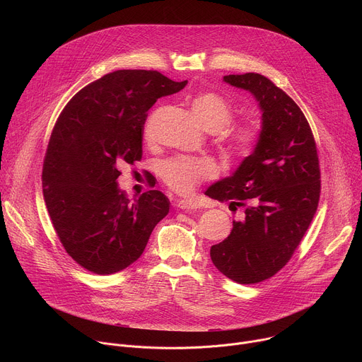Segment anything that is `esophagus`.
<instances>
[{"mask_svg":"<svg viewBox=\"0 0 362 362\" xmlns=\"http://www.w3.org/2000/svg\"><path fill=\"white\" fill-rule=\"evenodd\" d=\"M176 206L182 211H196L199 209V203L192 199H179L176 202Z\"/></svg>","mask_w":362,"mask_h":362,"instance_id":"1","label":"esophagus"}]
</instances>
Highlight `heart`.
I'll return each instance as SVG.
<instances>
[{"mask_svg":"<svg viewBox=\"0 0 362 362\" xmlns=\"http://www.w3.org/2000/svg\"><path fill=\"white\" fill-rule=\"evenodd\" d=\"M192 112L199 124L211 133H221L233 119L229 101L218 93H203L192 103ZM261 127L256 122H243L232 127L228 134V147L232 156L245 158L253 150L259 139ZM216 169L208 160L175 158L159 165V176L163 183L177 192L190 193L199 183L214 177Z\"/></svg>","mask_w":362,"mask_h":362,"instance_id":"1","label":"heart"}]
</instances>
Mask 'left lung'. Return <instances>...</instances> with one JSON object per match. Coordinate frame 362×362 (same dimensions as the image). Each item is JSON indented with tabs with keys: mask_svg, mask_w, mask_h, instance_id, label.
<instances>
[{
	"mask_svg": "<svg viewBox=\"0 0 362 362\" xmlns=\"http://www.w3.org/2000/svg\"><path fill=\"white\" fill-rule=\"evenodd\" d=\"M223 80L259 101L262 130L238 170L206 190L240 211L230 235L211 247V257L225 276L250 285L278 274L311 225L321 194L320 159L311 126L282 88L257 73Z\"/></svg>",
	"mask_w": 362,
	"mask_h": 362,
	"instance_id": "1",
	"label": "left lung"
}]
</instances>
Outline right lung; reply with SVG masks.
I'll return each mask as SVG.
<instances>
[{"mask_svg":"<svg viewBox=\"0 0 362 362\" xmlns=\"http://www.w3.org/2000/svg\"><path fill=\"white\" fill-rule=\"evenodd\" d=\"M186 84L154 70H117L83 87L60 113L44 158L42 194L62 245L84 269H126L169 214L160 190L130 202L117 179L122 166L141 160L148 109Z\"/></svg>","mask_w":362,"mask_h":362,"instance_id":"add662e5","label":"right lung"}]
</instances>
